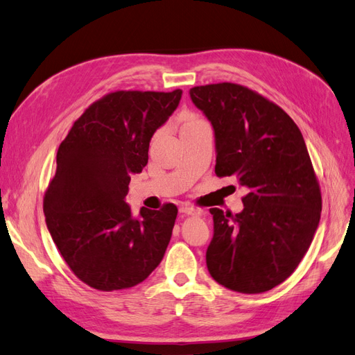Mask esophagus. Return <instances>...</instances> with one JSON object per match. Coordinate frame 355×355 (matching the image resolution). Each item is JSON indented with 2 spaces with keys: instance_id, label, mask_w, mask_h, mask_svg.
Masks as SVG:
<instances>
[{
  "instance_id": "34e87169",
  "label": "esophagus",
  "mask_w": 355,
  "mask_h": 355,
  "mask_svg": "<svg viewBox=\"0 0 355 355\" xmlns=\"http://www.w3.org/2000/svg\"><path fill=\"white\" fill-rule=\"evenodd\" d=\"M179 211H180V214H184V215H199L200 214V211L196 209V207H193V206H182Z\"/></svg>"
}]
</instances>
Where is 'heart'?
Listing matches in <instances>:
<instances>
[{
  "label": "heart",
  "instance_id": "b5f03b06",
  "mask_svg": "<svg viewBox=\"0 0 355 355\" xmlns=\"http://www.w3.org/2000/svg\"><path fill=\"white\" fill-rule=\"evenodd\" d=\"M203 120H200L199 117H196L195 114H183V117H182V123H183V126H182V129H186V128H191V126H195V124H199V123H202Z\"/></svg>",
  "mask_w": 355,
  "mask_h": 355
}]
</instances>
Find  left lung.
<instances>
[{
  "mask_svg": "<svg viewBox=\"0 0 355 355\" xmlns=\"http://www.w3.org/2000/svg\"><path fill=\"white\" fill-rule=\"evenodd\" d=\"M215 133L218 176L248 189L243 211L212 207L206 251L211 277L241 294H261L294 272L314 239L321 191L301 130L275 103L234 83L191 89Z\"/></svg>",
  "mask_w": 355,
  "mask_h": 355,
  "instance_id": "left-lung-1",
  "label": "left lung"
}]
</instances>
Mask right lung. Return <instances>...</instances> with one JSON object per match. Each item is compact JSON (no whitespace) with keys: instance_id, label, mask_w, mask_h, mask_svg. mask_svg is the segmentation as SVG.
Masks as SVG:
<instances>
[{"instance_id":"right-lung-1","label":"right lung","mask_w":355,"mask_h":355,"mask_svg":"<svg viewBox=\"0 0 355 355\" xmlns=\"http://www.w3.org/2000/svg\"><path fill=\"white\" fill-rule=\"evenodd\" d=\"M182 90L114 92L74 121L57 152L44 196L49 232L74 275L98 291L132 288L148 278L168 248L178 207L126 203L130 176L149 160V144L179 106Z\"/></svg>"}]
</instances>
